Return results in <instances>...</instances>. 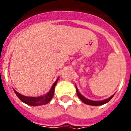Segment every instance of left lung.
Returning <instances> with one entry per match:
<instances>
[{"instance_id": "obj_1", "label": "left lung", "mask_w": 131, "mask_h": 131, "mask_svg": "<svg viewBox=\"0 0 131 131\" xmlns=\"http://www.w3.org/2000/svg\"><path fill=\"white\" fill-rule=\"evenodd\" d=\"M77 88V93L78 97L81 99V100L82 102H83L85 104H89V105H93V106H98V105H102V104H104L105 103H107L108 102L110 101L111 99L113 97H114V95H112V96L109 97L108 99H106V100H102V101H93V100H88V99H86L85 97L83 96L79 92V90H78V88L76 87Z\"/></svg>"}]
</instances>
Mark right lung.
Instances as JSON below:
<instances>
[{"instance_id":"add662e5","label":"right lung","mask_w":131,"mask_h":131,"mask_svg":"<svg viewBox=\"0 0 131 131\" xmlns=\"http://www.w3.org/2000/svg\"><path fill=\"white\" fill-rule=\"evenodd\" d=\"M57 81L54 83V84L52 86L50 91H49V93L43 95V96L38 97H27L22 95L20 93H17V91H15V93L17 95V96L18 97L19 99L21 100V102H23L24 103L31 106H39V105H43V104H48L49 102L51 100V99L52 98V97L54 95V88H55V85L57 84Z\"/></svg>"}]
</instances>
